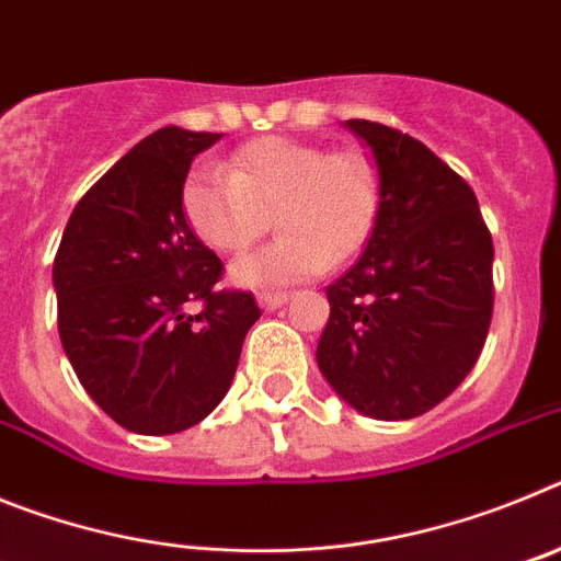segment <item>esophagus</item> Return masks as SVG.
I'll return each mask as SVG.
<instances>
[{
	"mask_svg": "<svg viewBox=\"0 0 561 561\" xmlns=\"http://www.w3.org/2000/svg\"><path fill=\"white\" fill-rule=\"evenodd\" d=\"M289 300V291H261L257 295V304L264 306V309H280V306Z\"/></svg>",
	"mask_w": 561,
	"mask_h": 561,
	"instance_id": "34e87169",
	"label": "esophagus"
}]
</instances>
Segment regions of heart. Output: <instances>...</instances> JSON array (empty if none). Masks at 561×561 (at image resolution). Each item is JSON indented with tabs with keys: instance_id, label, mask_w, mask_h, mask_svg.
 <instances>
[{
	"instance_id": "heart-1",
	"label": "heart",
	"mask_w": 561,
	"mask_h": 561,
	"mask_svg": "<svg viewBox=\"0 0 561 561\" xmlns=\"http://www.w3.org/2000/svg\"><path fill=\"white\" fill-rule=\"evenodd\" d=\"M182 210L210 250L244 252L270 227L280 236L238 257L232 277L244 286H284L323 275L365 247L379 213V180L359 151H329L295 137H257L227 160L225 171L193 168Z\"/></svg>"
}]
</instances>
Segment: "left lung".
<instances>
[{
    "mask_svg": "<svg viewBox=\"0 0 561 561\" xmlns=\"http://www.w3.org/2000/svg\"><path fill=\"white\" fill-rule=\"evenodd\" d=\"M379 168L362 257L325 289L317 365L359 413L404 421L447 399L492 325V232L460 173L399 128L348 121Z\"/></svg>",
    "mask_w": 561,
    "mask_h": 561,
    "instance_id": "8db88e82",
    "label": "left lung"
}]
</instances>
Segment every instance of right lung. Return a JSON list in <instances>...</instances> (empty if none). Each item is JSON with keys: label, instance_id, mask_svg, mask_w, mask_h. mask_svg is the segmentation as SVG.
Instances as JSON below:
<instances>
[{"label": "right lung", "instance_id": "right-lung-1", "mask_svg": "<svg viewBox=\"0 0 561 561\" xmlns=\"http://www.w3.org/2000/svg\"><path fill=\"white\" fill-rule=\"evenodd\" d=\"M221 134H148L89 187L53 261L58 334L83 390L121 427L171 435L216 410L261 317L216 289L225 264L187 227L182 185Z\"/></svg>", "mask_w": 561, "mask_h": 561}]
</instances>
